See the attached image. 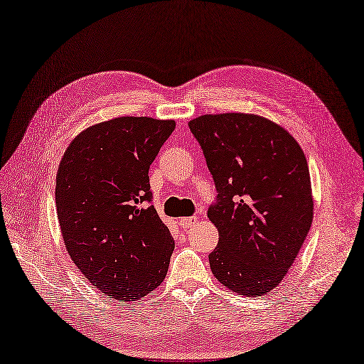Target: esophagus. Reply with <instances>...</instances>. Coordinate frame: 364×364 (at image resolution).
I'll use <instances>...</instances> for the list:
<instances>
[{"label":"esophagus","mask_w":364,"mask_h":364,"mask_svg":"<svg viewBox=\"0 0 364 364\" xmlns=\"http://www.w3.org/2000/svg\"><path fill=\"white\" fill-rule=\"evenodd\" d=\"M198 223V217H186V218H180V226L186 230L189 228H193Z\"/></svg>","instance_id":"esophagus-1"}]
</instances>
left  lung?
<instances>
[{"label":"left lung","instance_id":"1","mask_svg":"<svg viewBox=\"0 0 364 364\" xmlns=\"http://www.w3.org/2000/svg\"><path fill=\"white\" fill-rule=\"evenodd\" d=\"M215 183L208 209L218 228L213 275L241 295L272 291L291 269L312 225L309 167L283 127L247 114L203 115L189 123Z\"/></svg>","mask_w":364,"mask_h":364}]
</instances>
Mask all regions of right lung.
Instances as JSON below:
<instances>
[{
  "mask_svg": "<svg viewBox=\"0 0 364 364\" xmlns=\"http://www.w3.org/2000/svg\"><path fill=\"white\" fill-rule=\"evenodd\" d=\"M172 119L119 117L81 132L57 173V213L72 262L101 294L135 301L163 279L173 238L158 217L149 167Z\"/></svg>",
  "mask_w": 364,
  "mask_h": 364,
  "instance_id": "right-lung-1",
  "label": "right lung"
}]
</instances>
